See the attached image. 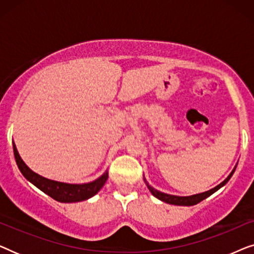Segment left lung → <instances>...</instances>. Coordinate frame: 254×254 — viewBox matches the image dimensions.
Returning a JSON list of instances; mask_svg holds the SVG:
<instances>
[{
    "label": "left lung",
    "instance_id": "left-lung-1",
    "mask_svg": "<svg viewBox=\"0 0 254 254\" xmlns=\"http://www.w3.org/2000/svg\"><path fill=\"white\" fill-rule=\"evenodd\" d=\"M235 170H236V169L232 170V172L230 173V175H229L228 178L225 179L223 183H221L220 185H218V186L214 187L213 190H207V192H204V193L195 194V195H190V196H177V195H170V194L162 193V192H159V190H157L152 189V187H151L150 185H148V184H147V186H148L149 190H150V192L152 193V195H155L156 197H157V199L162 200V201H164V202H166V203H170V204H177V206H194V204H196V203L201 202V201L206 199V197H208L209 195H211V194H213V193L216 192V190H220L222 186H224L225 184H227V183L229 182V179L231 178V176L234 175Z\"/></svg>",
    "mask_w": 254,
    "mask_h": 254
}]
</instances>
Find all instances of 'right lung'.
Wrapping results in <instances>:
<instances>
[{"mask_svg":"<svg viewBox=\"0 0 254 254\" xmlns=\"http://www.w3.org/2000/svg\"><path fill=\"white\" fill-rule=\"evenodd\" d=\"M13 148V155H15V159L18 169L22 172V175L32 183L34 186H37L40 190L46 193L47 195L53 197L54 200L60 201V202H78V201H83L89 199L98 193V190L104 186V184L107 180V172L98 178L95 182L89 184H82V185H75V184H64L54 182V180H50L40 177L37 173L27 168L25 163L22 161L20 156L17 151L15 143H12Z\"/></svg>","mask_w":254,"mask_h":254,"instance_id":"obj_1","label":"right lung"}]
</instances>
